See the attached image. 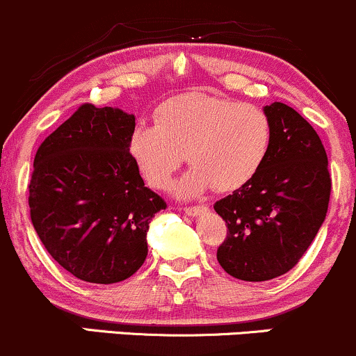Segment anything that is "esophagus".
Segmentation results:
<instances>
[{"instance_id": "34e87169", "label": "esophagus", "mask_w": 356, "mask_h": 356, "mask_svg": "<svg viewBox=\"0 0 356 356\" xmlns=\"http://www.w3.org/2000/svg\"><path fill=\"white\" fill-rule=\"evenodd\" d=\"M206 211H208V206H189V208H184L187 216H197V214L206 213Z\"/></svg>"}]
</instances>
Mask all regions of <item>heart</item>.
Instances as JSON below:
<instances>
[{"label": "heart", "mask_w": 356, "mask_h": 356, "mask_svg": "<svg viewBox=\"0 0 356 356\" xmlns=\"http://www.w3.org/2000/svg\"><path fill=\"white\" fill-rule=\"evenodd\" d=\"M272 123L264 109L208 92H189L163 103L155 124H138L128 150L152 187L165 189L187 160L193 163L177 193L199 196L211 186L235 191L248 184L267 160Z\"/></svg>", "instance_id": "heart-1"}]
</instances>
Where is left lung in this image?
Returning <instances> with one entry per match:
<instances>
[{"instance_id": "8db88e82", "label": "left lung", "mask_w": 356, "mask_h": 356, "mask_svg": "<svg viewBox=\"0 0 356 356\" xmlns=\"http://www.w3.org/2000/svg\"><path fill=\"white\" fill-rule=\"evenodd\" d=\"M272 145L259 174L214 211L228 235L218 248L226 273L264 282L291 270L309 248L327 213L331 177L321 138L294 108L265 106Z\"/></svg>"}]
</instances>
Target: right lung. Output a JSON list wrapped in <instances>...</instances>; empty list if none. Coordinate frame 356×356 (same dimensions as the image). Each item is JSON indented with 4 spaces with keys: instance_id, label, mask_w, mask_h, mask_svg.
Wrapping results in <instances>:
<instances>
[{
    "instance_id": "right-lung-1",
    "label": "right lung",
    "mask_w": 356,
    "mask_h": 356,
    "mask_svg": "<svg viewBox=\"0 0 356 356\" xmlns=\"http://www.w3.org/2000/svg\"><path fill=\"white\" fill-rule=\"evenodd\" d=\"M135 116L86 103L38 147L30 216L47 252L77 279L115 284L147 259L152 218L167 204L128 150Z\"/></svg>"
}]
</instances>
